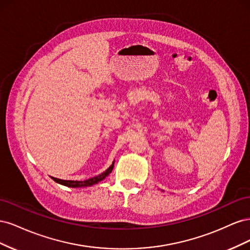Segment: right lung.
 <instances>
[{
	"mask_svg": "<svg viewBox=\"0 0 250 250\" xmlns=\"http://www.w3.org/2000/svg\"><path fill=\"white\" fill-rule=\"evenodd\" d=\"M113 169V163L110 166V167L106 170L104 171L103 173L99 174V175H97L95 177L92 178H88L86 180H63V179H59V178H55V177H52V179L56 181L57 184H60L62 186L65 187H70V188H86V187H90L93 185H96L99 183V181L103 180L105 177L109 175V173H111Z\"/></svg>",
	"mask_w": 250,
	"mask_h": 250,
	"instance_id": "obj_1",
	"label": "right lung"
}]
</instances>
